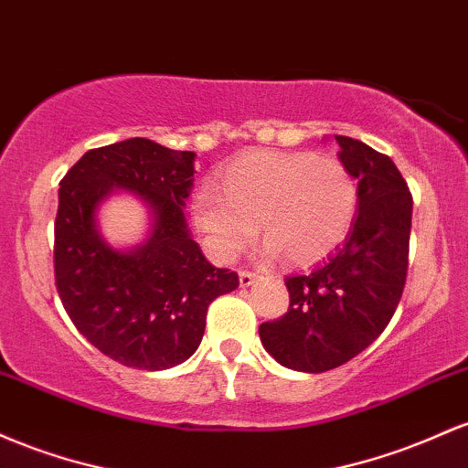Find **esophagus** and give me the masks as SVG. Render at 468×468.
I'll return each mask as SVG.
<instances>
[{
  "mask_svg": "<svg viewBox=\"0 0 468 468\" xmlns=\"http://www.w3.org/2000/svg\"><path fill=\"white\" fill-rule=\"evenodd\" d=\"M256 281H259V276L251 274V271H240V274H239V282H240V287H250V285H254Z\"/></svg>",
  "mask_w": 468,
  "mask_h": 468,
  "instance_id": "1",
  "label": "esophagus"
}]
</instances>
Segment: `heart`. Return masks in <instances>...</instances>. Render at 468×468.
<instances>
[{
	"mask_svg": "<svg viewBox=\"0 0 468 468\" xmlns=\"http://www.w3.org/2000/svg\"><path fill=\"white\" fill-rule=\"evenodd\" d=\"M220 187L192 194V223L209 254L228 262L259 234L261 254L293 265L323 261L345 240L358 212V183L338 159L312 152H248L220 170Z\"/></svg>",
	"mask_w": 468,
	"mask_h": 468,
	"instance_id": "b5f03b06",
	"label": "heart"
}]
</instances>
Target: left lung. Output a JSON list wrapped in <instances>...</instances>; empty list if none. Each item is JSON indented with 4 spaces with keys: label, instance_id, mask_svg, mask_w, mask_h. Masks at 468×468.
Here are the masks:
<instances>
[{
    "label": "left lung",
    "instance_id": "obj_1",
    "mask_svg": "<svg viewBox=\"0 0 468 468\" xmlns=\"http://www.w3.org/2000/svg\"><path fill=\"white\" fill-rule=\"evenodd\" d=\"M340 164L358 181V212L347 239L309 271L285 278L290 309L259 327L282 367L323 374L358 356L385 332L409 267L413 198L389 156L334 136Z\"/></svg>",
    "mask_w": 468,
    "mask_h": 468
}]
</instances>
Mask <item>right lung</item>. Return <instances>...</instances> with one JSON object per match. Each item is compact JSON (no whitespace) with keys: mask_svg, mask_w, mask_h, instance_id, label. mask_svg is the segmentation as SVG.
<instances>
[{"mask_svg":"<svg viewBox=\"0 0 468 468\" xmlns=\"http://www.w3.org/2000/svg\"><path fill=\"white\" fill-rule=\"evenodd\" d=\"M194 152L134 139L88 150L59 183L55 282L79 334L108 358L161 371L186 362L206 332L214 298L239 276L203 256L187 228ZM128 191L149 209V232L134 249H114L98 209Z\"/></svg>","mask_w":468,"mask_h":468,"instance_id":"obj_1","label":"right lung"}]
</instances>
